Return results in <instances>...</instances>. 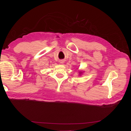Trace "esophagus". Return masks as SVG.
<instances>
[{
    "label": "esophagus",
    "mask_w": 131,
    "mask_h": 131,
    "mask_svg": "<svg viewBox=\"0 0 131 131\" xmlns=\"http://www.w3.org/2000/svg\"><path fill=\"white\" fill-rule=\"evenodd\" d=\"M61 63H63V62H61Z\"/></svg>",
    "instance_id": "obj_1"
}]
</instances>
